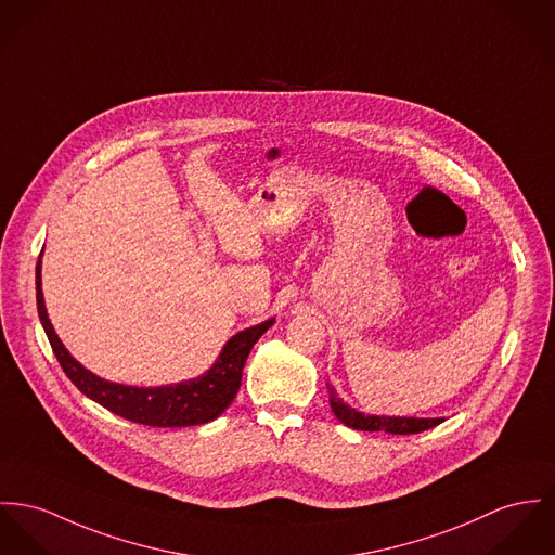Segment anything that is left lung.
Masks as SVG:
<instances>
[{
    "mask_svg": "<svg viewBox=\"0 0 555 555\" xmlns=\"http://www.w3.org/2000/svg\"><path fill=\"white\" fill-rule=\"evenodd\" d=\"M330 392V403L336 414V418L344 423L346 427L357 428V430H384L392 435H412L421 433L427 428L437 427L443 418H390V416H365L348 405L341 403L340 397L332 386H327Z\"/></svg>",
    "mask_w": 555,
    "mask_h": 555,
    "instance_id": "1",
    "label": "left lung"
}]
</instances>
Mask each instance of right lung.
<instances>
[{
  "label": "right lung",
  "instance_id": "1",
  "mask_svg": "<svg viewBox=\"0 0 555 555\" xmlns=\"http://www.w3.org/2000/svg\"><path fill=\"white\" fill-rule=\"evenodd\" d=\"M42 266L38 259L36 266V299L38 314L42 321L43 332L56 354L67 378L76 384L86 397L107 408L109 412L127 418L130 423L147 425V427H194L205 425L217 418L236 397L245 361L261 334L274 323V319L263 321L256 327H249L236 334L228 341L217 359L214 367L194 380L160 386V388H137L114 384L90 374L85 370L61 344L54 334L42 298Z\"/></svg>",
  "mask_w": 555,
  "mask_h": 555
}]
</instances>
